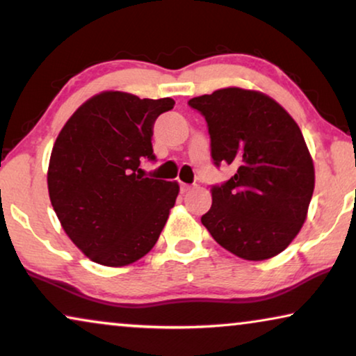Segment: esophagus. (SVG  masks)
<instances>
[{
  "instance_id": "1",
  "label": "esophagus",
  "mask_w": 356,
  "mask_h": 356,
  "mask_svg": "<svg viewBox=\"0 0 356 356\" xmlns=\"http://www.w3.org/2000/svg\"><path fill=\"white\" fill-rule=\"evenodd\" d=\"M179 188H181V193H186V191H189V189H191L193 186H191V184H188V183H179Z\"/></svg>"
}]
</instances>
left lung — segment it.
<instances>
[{"label": "left lung", "mask_w": 356, "mask_h": 356, "mask_svg": "<svg viewBox=\"0 0 356 356\" xmlns=\"http://www.w3.org/2000/svg\"><path fill=\"white\" fill-rule=\"evenodd\" d=\"M188 104L207 121L213 163L235 170L212 188L202 225L241 259L280 254L303 227L314 191L313 159L298 124L269 95L241 87Z\"/></svg>", "instance_id": "1"}]
</instances>
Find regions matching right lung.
Returning a JSON list of instances; mask_svg holds the SVG:
<instances>
[{
	"label": "right lung",
	"mask_w": 356,
	"mask_h": 356,
	"mask_svg": "<svg viewBox=\"0 0 356 356\" xmlns=\"http://www.w3.org/2000/svg\"><path fill=\"white\" fill-rule=\"evenodd\" d=\"M173 99L100 92L77 108L53 145L47 183L71 241L97 264L123 267L152 250L175 206L177 181L145 178L154 123Z\"/></svg>",
	"instance_id": "obj_1"
}]
</instances>
